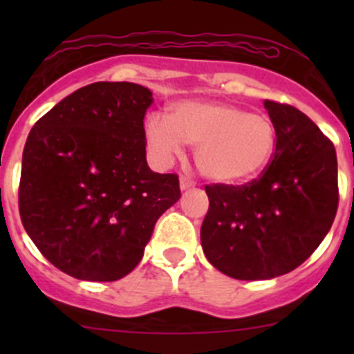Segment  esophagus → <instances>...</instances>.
<instances>
[{
    "instance_id": "esophagus-1",
    "label": "esophagus",
    "mask_w": 354,
    "mask_h": 354,
    "mask_svg": "<svg viewBox=\"0 0 354 354\" xmlns=\"http://www.w3.org/2000/svg\"><path fill=\"white\" fill-rule=\"evenodd\" d=\"M192 187H195V181H192L190 178H187V176L180 178V188H181V190H188V188H192Z\"/></svg>"
}]
</instances>
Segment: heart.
<instances>
[{"mask_svg": "<svg viewBox=\"0 0 354 354\" xmlns=\"http://www.w3.org/2000/svg\"><path fill=\"white\" fill-rule=\"evenodd\" d=\"M145 142L157 166H169L187 144L195 147V166L203 178L241 185L266 171L276 152L277 135L263 113L221 101H181L169 118L149 116Z\"/></svg>", "mask_w": 354, "mask_h": 354, "instance_id": "b5f03b06", "label": "heart"}]
</instances>
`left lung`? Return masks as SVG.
<instances>
[{"label": "left lung", "instance_id": "obj_1", "mask_svg": "<svg viewBox=\"0 0 354 354\" xmlns=\"http://www.w3.org/2000/svg\"><path fill=\"white\" fill-rule=\"evenodd\" d=\"M277 145L260 178L207 185L200 240L207 260L241 281L272 279L301 266L322 243L337 212V157L332 142L299 109L263 102Z\"/></svg>", "mask_w": 354, "mask_h": 354}]
</instances>
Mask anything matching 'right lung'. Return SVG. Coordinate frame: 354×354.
<instances>
[{
    "instance_id": "add662e5",
    "label": "right lung",
    "mask_w": 354,
    "mask_h": 354,
    "mask_svg": "<svg viewBox=\"0 0 354 354\" xmlns=\"http://www.w3.org/2000/svg\"><path fill=\"white\" fill-rule=\"evenodd\" d=\"M152 92L95 82L44 114L28 133L19 209L39 252L82 281H118L144 257L160 216L181 197L178 174L145 159Z\"/></svg>"
}]
</instances>
